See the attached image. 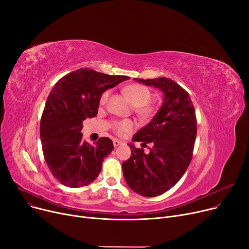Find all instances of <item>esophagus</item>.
<instances>
[{"label":"esophagus","mask_w":249,"mask_h":249,"mask_svg":"<svg viewBox=\"0 0 249 249\" xmlns=\"http://www.w3.org/2000/svg\"><path fill=\"white\" fill-rule=\"evenodd\" d=\"M113 144H114L115 147H118L119 145L123 144V142L120 141V140H118V139H114V140H113Z\"/></svg>","instance_id":"1"}]
</instances>
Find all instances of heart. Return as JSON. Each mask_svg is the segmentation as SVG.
<instances>
[{"label":"heart","mask_w":249,"mask_h":249,"mask_svg":"<svg viewBox=\"0 0 249 249\" xmlns=\"http://www.w3.org/2000/svg\"><path fill=\"white\" fill-rule=\"evenodd\" d=\"M124 93L135 106V112L142 120H149L155 115L156 109L151 105H148L151 100V93L148 88L139 84H132L124 89ZM109 95V90L104 91L100 97V105H105L107 103ZM133 128V122L129 120L120 121L115 124V130L118 134H124L132 131Z\"/></svg>","instance_id":"b5f03b06"}]
</instances>
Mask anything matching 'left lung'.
<instances>
[{
    "instance_id": "left-lung-1",
    "label": "left lung",
    "mask_w": 249,
    "mask_h": 249,
    "mask_svg": "<svg viewBox=\"0 0 249 249\" xmlns=\"http://www.w3.org/2000/svg\"><path fill=\"white\" fill-rule=\"evenodd\" d=\"M135 81L160 89L163 103L153 119L140 129L132 141L152 147L131 148V156L122 163L129 188L144 197H156L172 189L184 176L193 158L197 119L190 95L171 78L158 77Z\"/></svg>"
}]
</instances>
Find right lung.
Listing matches in <instances>:
<instances>
[{
	"mask_svg": "<svg viewBox=\"0 0 249 249\" xmlns=\"http://www.w3.org/2000/svg\"><path fill=\"white\" fill-rule=\"evenodd\" d=\"M126 80L125 75L80 69L62 76L52 88L41 116L40 138L48 168L63 186H88L101 173L113 142L108 137L99 138L94 145L84 141L83 121L96 117L105 90Z\"/></svg>",
	"mask_w": 249,
	"mask_h": 249,
	"instance_id": "add662e5",
	"label": "right lung"
}]
</instances>
